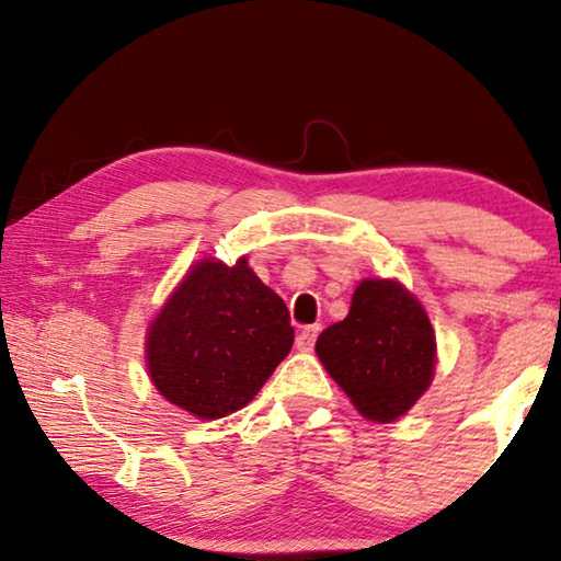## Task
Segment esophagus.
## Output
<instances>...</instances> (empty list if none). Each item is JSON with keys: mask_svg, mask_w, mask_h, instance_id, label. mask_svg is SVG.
Listing matches in <instances>:
<instances>
[{"mask_svg": "<svg viewBox=\"0 0 561 561\" xmlns=\"http://www.w3.org/2000/svg\"><path fill=\"white\" fill-rule=\"evenodd\" d=\"M321 332L319 324H311V327H304L301 332L296 336V347L301 352H311L313 350V342H317V336Z\"/></svg>", "mask_w": 561, "mask_h": 561, "instance_id": "esophagus-1", "label": "esophagus"}]
</instances>
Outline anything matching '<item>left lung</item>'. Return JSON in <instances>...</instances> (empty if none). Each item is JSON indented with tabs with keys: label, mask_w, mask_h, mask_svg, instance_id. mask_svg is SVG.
<instances>
[{
	"label": "left lung",
	"mask_w": 561,
	"mask_h": 561,
	"mask_svg": "<svg viewBox=\"0 0 561 561\" xmlns=\"http://www.w3.org/2000/svg\"><path fill=\"white\" fill-rule=\"evenodd\" d=\"M317 355L365 419L388 424L432 386L436 336L424 306L401 283L367 278L347 319L319 334Z\"/></svg>",
	"instance_id": "obj_1"
}]
</instances>
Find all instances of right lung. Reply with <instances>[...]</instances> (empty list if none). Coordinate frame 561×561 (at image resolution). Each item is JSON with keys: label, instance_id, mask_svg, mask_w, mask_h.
<instances>
[{"label": "right lung", "instance_id": "add662e5", "mask_svg": "<svg viewBox=\"0 0 561 561\" xmlns=\"http://www.w3.org/2000/svg\"><path fill=\"white\" fill-rule=\"evenodd\" d=\"M294 347L286 304L252 273L202 260L148 329V370L160 396L198 419L248 405Z\"/></svg>", "mask_w": 561, "mask_h": 561}]
</instances>
